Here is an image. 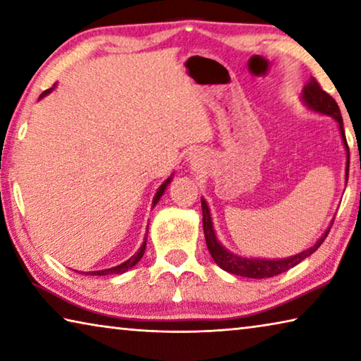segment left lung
<instances>
[{
  "mask_svg": "<svg viewBox=\"0 0 361 361\" xmlns=\"http://www.w3.org/2000/svg\"><path fill=\"white\" fill-rule=\"evenodd\" d=\"M302 100L305 105H307L310 109L314 111H319L323 114H328L334 118L339 122V129H341V135L342 140H344V145L347 151H349V145H347L345 140V133H344V127H342V118H341V109L338 106V103L333 99L331 95L326 94L325 90L322 89V85L319 84L315 78H310L309 84L304 87L302 92ZM349 175V173H347ZM202 224H204V234H205V242L207 247H209V252L212 255V258L215 259L216 264L223 269L226 272L235 274V276L240 277H250V279H269L274 276H279V274L286 272L288 269L295 267L299 264L302 259L307 258V256L312 255L317 248H319L323 242H325L329 228L325 234L322 235V239L315 243L312 248L305 250V252L291 256V258H285V259H248V258H242V256H235L234 253H231L226 250L221 243L218 242L215 231H213L212 226V218H210V212L209 207H207L205 200H202Z\"/></svg>",
  "mask_w": 361,
  "mask_h": 361,
  "instance_id": "8db88e82",
  "label": "left lung"
}]
</instances>
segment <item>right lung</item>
<instances>
[{"instance_id": "obj_1", "label": "right lung", "mask_w": 361, "mask_h": 361, "mask_svg": "<svg viewBox=\"0 0 361 361\" xmlns=\"http://www.w3.org/2000/svg\"><path fill=\"white\" fill-rule=\"evenodd\" d=\"M52 89H47V90H44V92L41 94V97L42 95H46V94H49L51 92ZM170 183V178L164 183V185L157 189V192H156V195H154V200H152V207H154L157 202H159V199H161V195L164 194V191H166V188H167V185ZM145 248H146V239H145V242H143V245L140 247V250L138 252L132 256L130 259H127L126 262H122V264H119V266H116V267H111V269H103V271H94V272H87V274H90V276H109V274H124L126 271H129L130 267H133L137 264V262L142 259V256H143V253H145Z\"/></svg>"}]
</instances>
